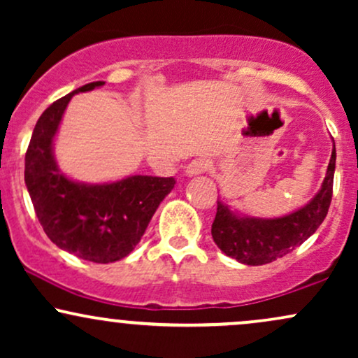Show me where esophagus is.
<instances>
[{"label":"esophagus","instance_id":"34e87169","mask_svg":"<svg viewBox=\"0 0 358 358\" xmlns=\"http://www.w3.org/2000/svg\"><path fill=\"white\" fill-rule=\"evenodd\" d=\"M212 168V162L207 158H196V159H192L190 163H188L187 168H185V173L188 176H196V175H202L205 171H208Z\"/></svg>","mask_w":358,"mask_h":358}]
</instances>
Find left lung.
Wrapping results in <instances>:
<instances>
[{"mask_svg":"<svg viewBox=\"0 0 358 358\" xmlns=\"http://www.w3.org/2000/svg\"><path fill=\"white\" fill-rule=\"evenodd\" d=\"M336 151L334 145L322 190L310 203L279 219L237 217L227 205L217 200L215 220L212 224L213 242L222 252L242 264L261 266L293 252L308 237L313 236L327 217L334 195Z\"/></svg>","mask_w":358,"mask_h":358,"instance_id":"8db88e82","label":"left lung"}]
</instances>
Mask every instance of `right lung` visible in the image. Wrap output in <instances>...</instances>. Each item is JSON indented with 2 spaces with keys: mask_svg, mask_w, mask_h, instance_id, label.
Listing matches in <instances>:
<instances>
[{
  "mask_svg": "<svg viewBox=\"0 0 358 358\" xmlns=\"http://www.w3.org/2000/svg\"><path fill=\"white\" fill-rule=\"evenodd\" d=\"M101 85L104 82L82 85L43 110L24 155V183L53 244L85 261L108 264L136 248L158 205L173 190L175 178L134 175L114 183L85 185L59 170L52 143L64 110L73 94Z\"/></svg>",
  "mask_w": 358,
  "mask_h": 358,
  "instance_id": "1",
  "label": "right lung"
}]
</instances>
